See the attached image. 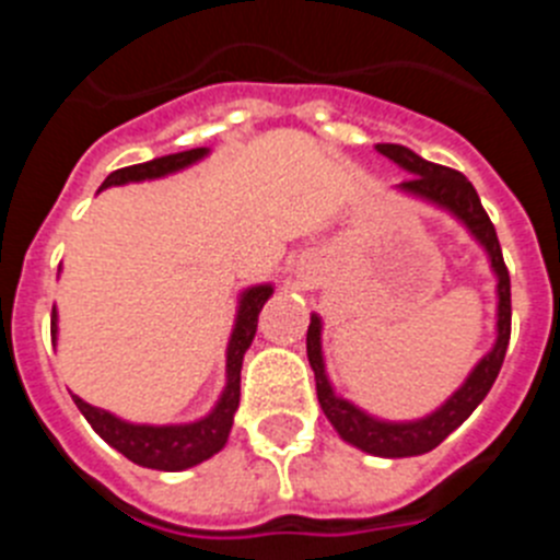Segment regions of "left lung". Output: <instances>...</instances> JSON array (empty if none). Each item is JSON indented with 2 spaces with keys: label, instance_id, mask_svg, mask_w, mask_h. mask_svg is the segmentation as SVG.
Here are the masks:
<instances>
[{
  "label": "left lung",
  "instance_id": "left-lung-1",
  "mask_svg": "<svg viewBox=\"0 0 560 560\" xmlns=\"http://www.w3.org/2000/svg\"><path fill=\"white\" fill-rule=\"evenodd\" d=\"M375 151L412 176V179L395 185L393 190L452 215L477 241L479 249L488 257L493 277H497V339H493L491 350L474 364L471 373L463 378V384L438 409H432L423 418H378V415H370L368 409H361L359 404L336 393V387L330 384L328 368H325L323 316L311 314L305 348H308V361L316 378V398H319V407H323L325 418L330 420L336 434L345 443L361 448L364 454H373V457H418V454L438 448L454 429L463 427L468 415L482 404L485 395L491 393L493 381L502 370L504 353H508V341H511V277L504 269L497 230H493L488 212L482 210L477 190L463 173L427 162L412 148L395 145V142H378Z\"/></svg>",
  "mask_w": 560,
  "mask_h": 560
}]
</instances>
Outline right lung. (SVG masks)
<instances>
[{
  "label": "right lung",
  "mask_w": 560,
  "mask_h": 560,
  "mask_svg": "<svg viewBox=\"0 0 560 560\" xmlns=\"http://www.w3.org/2000/svg\"><path fill=\"white\" fill-rule=\"evenodd\" d=\"M207 156H210V148H192V151L167 153V156H156V160L140 162V165L120 167V171L108 173L101 190L137 185V182L165 179V176H173V173L199 165ZM271 294H275V283L246 285L237 294L235 323H232L230 341H226L224 389H221L219 400L212 404L210 412L201 415V418L185 420V423H133V420L120 418V415L108 412V409L92 407L81 395H72L75 407L89 420V427L95 429L114 452H120L122 457L142 465V468L185 471V468L205 463L212 454H219L226 446V440H230L232 420H235L237 400H241V368H244V355L249 350L252 339H255L260 308H264ZM52 345H58L56 305H52Z\"/></svg>",
  "instance_id": "add662e5"
}]
</instances>
